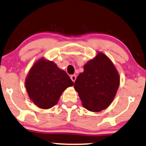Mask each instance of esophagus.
<instances>
[{
    "instance_id": "obj_1",
    "label": "esophagus",
    "mask_w": 146,
    "mask_h": 146,
    "mask_svg": "<svg viewBox=\"0 0 146 146\" xmlns=\"http://www.w3.org/2000/svg\"><path fill=\"white\" fill-rule=\"evenodd\" d=\"M70 78H71L73 82H74L75 80L76 79V76L75 74H73V75H71V76H70Z\"/></svg>"
}]
</instances>
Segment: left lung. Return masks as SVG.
<instances>
[{"instance_id": "obj_1", "label": "left lung", "mask_w": 146, "mask_h": 146, "mask_svg": "<svg viewBox=\"0 0 146 146\" xmlns=\"http://www.w3.org/2000/svg\"><path fill=\"white\" fill-rule=\"evenodd\" d=\"M119 85V74L114 65L105 54L98 52L85 65L84 72L77 77L74 87L83 107L97 112L110 105Z\"/></svg>"}]
</instances>
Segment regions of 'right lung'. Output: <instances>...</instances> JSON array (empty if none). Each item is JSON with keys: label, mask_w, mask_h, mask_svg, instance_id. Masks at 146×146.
I'll use <instances>...</instances> for the list:
<instances>
[{"label": "right lung", "mask_w": 146, "mask_h": 146, "mask_svg": "<svg viewBox=\"0 0 146 146\" xmlns=\"http://www.w3.org/2000/svg\"><path fill=\"white\" fill-rule=\"evenodd\" d=\"M73 85L66 72L60 70L53 61L44 59H39L33 66L25 81L30 99L44 109L57 104L63 91Z\"/></svg>", "instance_id": "obj_1"}]
</instances>
